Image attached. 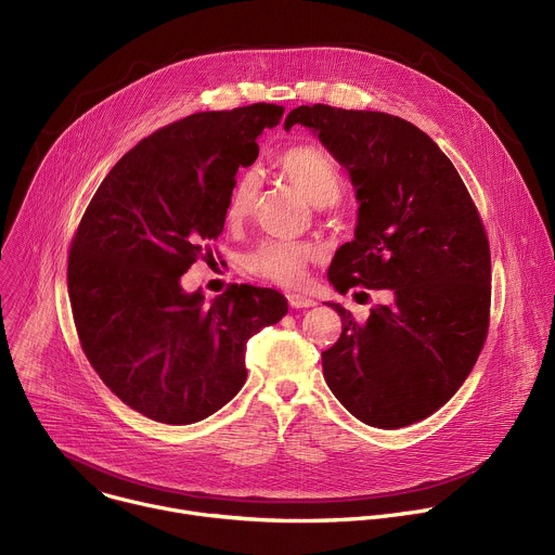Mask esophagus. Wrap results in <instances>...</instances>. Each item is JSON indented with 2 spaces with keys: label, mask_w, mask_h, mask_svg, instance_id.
<instances>
[{
  "label": "esophagus",
  "mask_w": 555,
  "mask_h": 555,
  "mask_svg": "<svg viewBox=\"0 0 555 555\" xmlns=\"http://www.w3.org/2000/svg\"><path fill=\"white\" fill-rule=\"evenodd\" d=\"M287 300H289V307H292V309H307V307H313V305H315L313 298L302 296V294H289Z\"/></svg>",
  "instance_id": "obj_1"
}]
</instances>
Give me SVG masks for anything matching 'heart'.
I'll list each match as a JSON object with an SVG mask.
<instances>
[{
	"label": "heart",
	"mask_w": 555,
	"mask_h": 555,
	"mask_svg": "<svg viewBox=\"0 0 555 555\" xmlns=\"http://www.w3.org/2000/svg\"><path fill=\"white\" fill-rule=\"evenodd\" d=\"M279 165L283 173L315 205L331 207L341 198L344 176L335 160L318 145H296L287 150ZM259 180L255 171H246L237 178L227 205V218L231 222L244 220L257 201ZM322 257V248L311 242L263 240L242 257V268L261 281L296 287L305 281L309 263Z\"/></svg>",
	"instance_id": "heart-1"
}]
</instances>
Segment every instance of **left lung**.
Here are the masks:
<instances>
[{"instance_id": "1", "label": "left lung", "mask_w": 555, "mask_h": 555, "mask_svg": "<svg viewBox=\"0 0 555 555\" xmlns=\"http://www.w3.org/2000/svg\"><path fill=\"white\" fill-rule=\"evenodd\" d=\"M346 167L359 201L354 240L337 248L328 281L339 294L390 289L359 324L348 309L322 352L324 382L361 423L399 429L438 412L466 382L490 324V246L449 156L414 124L377 111L298 106ZM363 294V292H361Z\"/></svg>"}]
</instances>
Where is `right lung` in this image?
<instances>
[{
	"label": "right lung",
	"instance_id": "add662e5",
	"mask_svg": "<svg viewBox=\"0 0 555 555\" xmlns=\"http://www.w3.org/2000/svg\"><path fill=\"white\" fill-rule=\"evenodd\" d=\"M283 106L194 113L141 139L106 173L72 240L67 287L80 346L134 412L192 425L246 384V344L287 313L270 287L231 285L211 305L180 276L218 240L235 173Z\"/></svg>",
	"mask_w": 555,
	"mask_h": 555
}]
</instances>
